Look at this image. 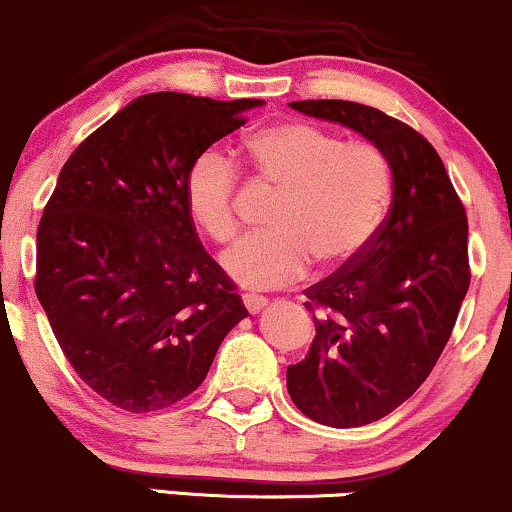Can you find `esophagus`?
I'll list each match as a JSON object with an SVG mask.
<instances>
[{
  "label": "esophagus",
  "instance_id": "34e87169",
  "mask_svg": "<svg viewBox=\"0 0 512 512\" xmlns=\"http://www.w3.org/2000/svg\"><path fill=\"white\" fill-rule=\"evenodd\" d=\"M242 301H244V306H246V311H249L251 315H256V313H261L263 308L268 306V301L263 299V296H258V294H244L242 296Z\"/></svg>",
  "mask_w": 512,
  "mask_h": 512
}]
</instances>
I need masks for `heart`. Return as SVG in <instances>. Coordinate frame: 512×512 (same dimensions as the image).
Wrapping results in <instances>:
<instances>
[{
  "label": "heart",
  "instance_id": "1",
  "mask_svg": "<svg viewBox=\"0 0 512 512\" xmlns=\"http://www.w3.org/2000/svg\"><path fill=\"white\" fill-rule=\"evenodd\" d=\"M263 178L287 192L268 237H246L223 254L225 273L246 289L304 280L311 263L337 270L375 242L391 201V166L370 142H346L320 125L292 121L246 140ZM237 168L220 149L201 151L187 170L192 218L216 242L237 235Z\"/></svg>",
  "mask_w": 512,
  "mask_h": 512
}]
</instances>
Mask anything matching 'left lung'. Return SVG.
I'll return each instance as SVG.
<instances>
[{
	"mask_svg": "<svg viewBox=\"0 0 512 512\" xmlns=\"http://www.w3.org/2000/svg\"><path fill=\"white\" fill-rule=\"evenodd\" d=\"M387 156L391 208L361 258L306 289L315 337L287 368L296 408L327 427L382 420L415 394L449 342L470 287L468 218L425 137L372 106L292 102Z\"/></svg>",
	"mask_w": 512,
	"mask_h": 512,
	"instance_id": "obj_1",
	"label": "left lung"
}]
</instances>
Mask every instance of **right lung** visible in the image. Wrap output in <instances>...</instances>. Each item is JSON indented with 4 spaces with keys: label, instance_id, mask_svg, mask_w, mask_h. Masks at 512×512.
<instances>
[{
    "label": "right lung",
    "instance_id": "1",
    "mask_svg": "<svg viewBox=\"0 0 512 512\" xmlns=\"http://www.w3.org/2000/svg\"><path fill=\"white\" fill-rule=\"evenodd\" d=\"M263 104L142 94L61 168L37 227L35 292L63 356L113 406L147 413L185 399L249 315L199 242L185 180Z\"/></svg>",
    "mask_w": 512,
    "mask_h": 512
}]
</instances>
